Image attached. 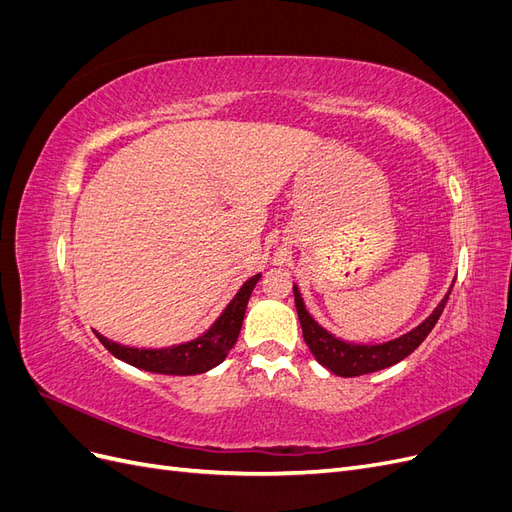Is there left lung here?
I'll use <instances>...</instances> for the list:
<instances>
[{
    "label": "left lung",
    "mask_w": 512,
    "mask_h": 512,
    "mask_svg": "<svg viewBox=\"0 0 512 512\" xmlns=\"http://www.w3.org/2000/svg\"><path fill=\"white\" fill-rule=\"evenodd\" d=\"M451 294V292H448ZM448 294L440 301V305L433 309V314L418 324L416 329L410 333L401 335L397 339H391V342L384 344H374V346H365V344H348L331 335L329 331H324L320 324L309 316L305 309V303L299 294V288L294 286V305H297V314L301 320V329H303V339L305 344L312 350L316 356V361L331 369L333 374L342 376V378H354V376H363L371 374V371H380L391 367L399 361H404L408 354H412L418 346L425 342V337L431 333V329L436 327V322L440 320Z\"/></svg>",
    "instance_id": "left-lung-1"
}]
</instances>
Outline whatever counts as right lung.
Instances as JSON below:
<instances>
[{"instance_id": "right-lung-1", "label": "right lung", "mask_w": 512, "mask_h": 512, "mask_svg": "<svg viewBox=\"0 0 512 512\" xmlns=\"http://www.w3.org/2000/svg\"><path fill=\"white\" fill-rule=\"evenodd\" d=\"M260 280V273L250 277L241 290L235 294V299L228 303V307L222 312V316L213 322V327L200 337L192 339L188 344L160 348V350H145V348H130L111 342V339L102 337L98 339L102 346L111 352L117 359L126 361L138 369L156 371V374H168V376H194L209 371L211 367L220 365L230 348L235 346L237 337L241 333V324L245 316L247 301L252 297V290Z\"/></svg>"}]
</instances>
